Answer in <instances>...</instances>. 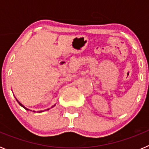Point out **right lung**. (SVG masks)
<instances>
[{"instance_id":"add662e5","label":"right lung","mask_w":149,"mask_h":149,"mask_svg":"<svg viewBox=\"0 0 149 149\" xmlns=\"http://www.w3.org/2000/svg\"><path fill=\"white\" fill-rule=\"evenodd\" d=\"M16 101H18V103L19 104V105H20V106H22V107H23V108H24V109H25V110H29L28 108H27V107H24V105L22 104V103H20V102H19V101H18V100H17V98H16ZM54 106H55V104L54 105ZM54 106H53V107H54ZM48 110H49V109H48ZM30 111H32V110H30ZM33 112H36V111H34V110H33ZM41 112H43V110H41V111H38L37 113H41Z\"/></svg>"}]
</instances>
